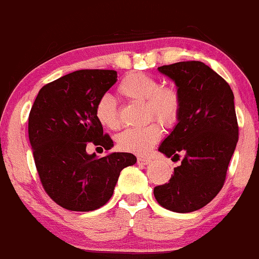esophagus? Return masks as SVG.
<instances>
[{
    "label": "esophagus",
    "instance_id": "esophagus-1",
    "mask_svg": "<svg viewBox=\"0 0 259 259\" xmlns=\"http://www.w3.org/2000/svg\"><path fill=\"white\" fill-rule=\"evenodd\" d=\"M151 159L150 157H143V156H139L138 159H137V162L139 163V165H148V163H150Z\"/></svg>",
    "mask_w": 259,
    "mask_h": 259
}]
</instances>
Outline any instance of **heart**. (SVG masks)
Masks as SVG:
<instances>
[{"instance_id": "1", "label": "heart", "mask_w": 259, "mask_h": 259, "mask_svg": "<svg viewBox=\"0 0 259 259\" xmlns=\"http://www.w3.org/2000/svg\"><path fill=\"white\" fill-rule=\"evenodd\" d=\"M118 96L131 102H144L148 120L156 118L165 126L178 121L182 110V96L177 87L160 84V81L149 72L136 71L124 75L117 86ZM94 116L106 130L120 128L121 120L115 100L109 96L102 97L94 108ZM162 128L151 122L141 128H128L116 138L117 148L126 153L144 155L160 141Z\"/></svg>"}]
</instances>
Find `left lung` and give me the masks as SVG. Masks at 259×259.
Returning <instances> with one entry per match:
<instances>
[{
  "label": "left lung",
  "mask_w": 259,
  "mask_h": 259,
  "mask_svg": "<svg viewBox=\"0 0 259 259\" xmlns=\"http://www.w3.org/2000/svg\"><path fill=\"white\" fill-rule=\"evenodd\" d=\"M182 96L178 123L159 151L178 160L168 183L154 188L162 207L178 213L202 208L217 196L239 139L234 94L228 82L202 62L162 65Z\"/></svg>",
  "instance_id": "1"
}]
</instances>
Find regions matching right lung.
Returning a JSON list of instances; mask_svg holds the SVG:
<instances>
[{"label":"right lung","mask_w":259,"mask_h":259,"mask_svg":"<svg viewBox=\"0 0 259 259\" xmlns=\"http://www.w3.org/2000/svg\"><path fill=\"white\" fill-rule=\"evenodd\" d=\"M115 70L70 72L39 90L29 114V141L39 181L47 195L69 211L100 208L114 194L124 167L136 163L130 153L97 159L87 145L111 149L96 116L97 102L116 82Z\"/></svg>","instance_id":"add662e5"}]
</instances>
